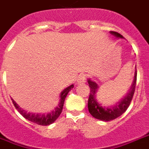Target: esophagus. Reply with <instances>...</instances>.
Wrapping results in <instances>:
<instances>
[{
  "mask_svg": "<svg viewBox=\"0 0 149 149\" xmlns=\"http://www.w3.org/2000/svg\"><path fill=\"white\" fill-rule=\"evenodd\" d=\"M84 82H86V77L85 75H79L77 78V85L83 84Z\"/></svg>",
  "mask_w": 149,
  "mask_h": 149,
  "instance_id": "1",
  "label": "esophagus"
}]
</instances>
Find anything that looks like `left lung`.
<instances>
[{
  "label": "left lung",
  "instance_id": "left-lung-1",
  "mask_svg": "<svg viewBox=\"0 0 149 149\" xmlns=\"http://www.w3.org/2000/svg\"><path fill=\"white\" fill-rule=\"evenodd\" d=\"M110 33L116 38L124 39V37L120 33L114 32V31H110ZM136 80H137V72L135 70L133 83L131 85L130 90L128 91L127 94L125 95V97H123L114 105L105 106V105H101L96 99V96H97L96 93L98 92L100 86L94 81L91 80L90 78L87 79V82L90 86V95L88 99L87 106H88V110L91 115L95 119L102 121L113 120L116 118H118L119 116H120L123 113L125 112V110L130 105L131 100L135 91Z\"/></svg>",
  "mask_w": 149,
  "mask_h": 149
}]
</instances>
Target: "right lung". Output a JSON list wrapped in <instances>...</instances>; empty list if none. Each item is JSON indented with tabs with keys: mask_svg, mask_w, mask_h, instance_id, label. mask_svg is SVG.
<instances>
[{
	"mask_svg": "<svg viewBox=\"0 0 149 149\" xmlns=\"http://www.w3.org/2000/svg\"><path fill=\"white\" fill-rule=\"evenodd\" d=\"M74 85L72 84L69 86H68L67 88H65L64 90L63 91L60 95H59V102L58 105L54 108V110H51L50 112L48 113H33V112H28L27 110H24L23 108L19 107V105L13 100L14 105L15 107L16 110H18L19 114L23 116L24 118H25L26 120L33 122L34 124H37L39 125H49L51 124H53L54 121L56 120L59 116L62 113V110L63 108V104H64L65 98L67 95L68 94L70 91L73 88Z\"/></svg>",
	"mask_w": 149,
	"mask_h": 149,
	"instance_id": "add662e5",
	"label": "right lung"
}]
</instances>
